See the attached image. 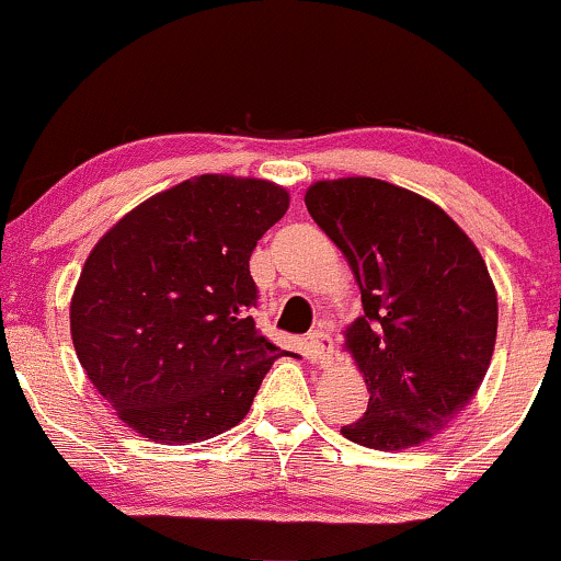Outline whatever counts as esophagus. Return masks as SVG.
Returning <instances> with one entry per match:
<instances>
[{
  "label": "esophagus",
  "instance_id": "34e87169",
  "mask_svg": "<svg viewBox=\"0 0 561 561\" xmlns=\"http://www.w3.org/2000/svg\"><path fill=\"white\" fill-rule=\"evenodd\" d=\"M306 347H308V356H311L319 366H327L332 362V337L324 330H313L308 334Z\"/></svg>",
  "mask_w": 561,
  "mask_h": 561
}]
</instances>
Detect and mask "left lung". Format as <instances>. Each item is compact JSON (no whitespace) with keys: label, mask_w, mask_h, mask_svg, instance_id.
<instances>
[{"label":"left lung","mask_w":561,"mask_h":561,"mask_svg":"<svg viewBox=\"0 0 561 561\" xmlns=\"http://www.w3.org/2000/svg\"><path fill=\"white\" fill-rule=\"evenodd\" d=\"M306 208L364 302L343 347L369 405L340 433L377 450L420 446L467 409L491 366L499 298L485 261L440 205L379 179L311 184Z\"/></svg>","instance_id":"left-lung-1"}]
</instances>
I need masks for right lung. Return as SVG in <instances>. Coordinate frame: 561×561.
Instances as JSON below:
<instances>
[{
	"instance_id": "right-lung-1",
	"label": "right lung",
	"mask_w": 561,
	"mask_h": 561,
	"mask_svg": "<svg viewBox=\"0 0 561 561\" xmlns=\"http://www.w3.org/2000/svg\"><path fill=\"white\" fill-rule=\"evenodd\" d=\"M287 208L285 186L203 173L145 199L94 244L70 298V337L134 433L186 446L244 420L285 353L250 317V255Z\"/></svg>"
}]
</instances>
